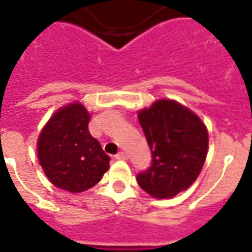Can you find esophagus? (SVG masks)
I'll use <instances>...</instances> for the list:
<instances>
[{
    "label": "esophagus",
    "instance_id": "1",
    "mask_svg": "<svg viewBox=\"0 0 252 252\" xmlns=\"http://www.w3.org/2000/svg\"><path fill=\"white\" fill-rule=\"evenodd\" d=\"M115 158H116L117 160H126V159H128V156H126L124 152H120V154H117Z\"/></svg>",
    "mask_w": 252,
    "mask_h": 252
}]
</instances>
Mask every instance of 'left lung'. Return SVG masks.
I'll list each match as a JSON object with an SVG mask.
<instances>
[{
  "mask_svg": "<svg viewBox=\"0 0 252 252\" xmlns=\"http://www.w3.org/2000/svg\"><path fill=\"white\" fill-rule=\"evenodd\" d=\"M152 152V164L137 175V183L158 199H169L192 186L208 152V131L188 107L159 98L137 112Z\"/></svg>",
  "mask_w": 252,
  "mask_h": 252,
  "instance_id": "left-lung-1",
  "label": "left lung"
}]
</instances>
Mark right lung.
Instances as JSON below:
<instances>
[{
	"label": "right lung",
	"instance_id": "obj_1",
	"mask_svg": "<svg viewBox=\"0 0 252 252\" xmlns=\"http://www.w3.org/2000/svg\"><path fill=\"white\" fill-rule=\"evenodd\" d=\"M91 113L80 101L59 108L37 139V156L49 182L60 189L80 193L101 180L109 158L89 133Z\"/></svg>",
	"mask_w": 252,
	"mask_h": 252
}]
</instances>
